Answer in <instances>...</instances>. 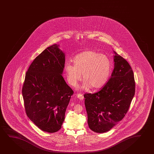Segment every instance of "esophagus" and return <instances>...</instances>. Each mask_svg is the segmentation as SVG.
Returning a JSON list of instances; mask_svg holds the SVG:
<instances>
[{
	"label": "esophagus",
	"instance_id": "1",
	"mask_svg": "<svg viewBox=\"0 0 154 154\" xmlns=\"http://www.w3.org/2000/svg\"><path fill=\"white\" fill-rule=\"evenodd\" d=\"M77 98L79 100H82L84 97V96H83V95H82V94H77Z\"/></svg>",
	"mask_w": 154,
	"mask_h": 154
}]
</instances>
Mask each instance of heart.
Masks as SVG:
<instances>
[{"label":"heart","instance_id":"1","mask_svg":"<svg viewBox=\"0 0 154 154\" xmlns=\"http://www.w3.org/2000/svg\"><path fill=\"white\" fill-rule=\"evenodd\" d=\"M74 65L67 63L65 67L68 82L75 86L82 78L85 82L83 88L100 89L109 79L111 63L109 58L94 50L78 54L73 60Z\"/></svg>","mask_w":154,"mask_h":154}]
</instances>
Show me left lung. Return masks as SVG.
I'll use <instances>...</instances> for the list:
<instances>
[{"label": "left lung", "mask_w": 154, "mask_h": 154, "mask_svg": "<svg viewBox=\"0 0 154 154\" xmlns=\"http://www.w3.org/2000/svg\"><path fill=\"white\" fill-rule=\"evenodd\" d=\"M113 71L100 91L85 94L88 125L97 133L109 131L127 113L135 93V82L131 67L124 58L114 51Z\"/></svg>", "instance_id": "8db88e82"}]
</instances>
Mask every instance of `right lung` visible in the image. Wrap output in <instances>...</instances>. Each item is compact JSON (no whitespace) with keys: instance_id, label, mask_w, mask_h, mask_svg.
Masks as SVG:
<instances>
[{"instance_id":"obj_1","label":"right lung","mask_w":154,"mask_h":154,"mask_svg":"<svg viewBox=\"0 0 154 154\" xmlns=\"http://www.w3.org/2000/svg\"><path fill=\"white\" fill-rule=\"evenodd\" d=\"M65 63V54L55 44L36 57L26 73L22 88L26 113L43 131L61 128L74 94L62 76Z\"/></svg>"}]
</instances>
